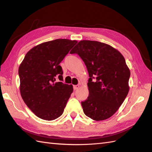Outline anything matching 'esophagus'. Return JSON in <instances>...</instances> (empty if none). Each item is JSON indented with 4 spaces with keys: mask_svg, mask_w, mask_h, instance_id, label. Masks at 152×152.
<instances>
[{
    "mask_svg": "<svg viewBox=\"0 0 152 152\" xmlns=\"http://www.w3.org/2000/svg\"><path fill=\"white\" fill-rule=\"evenodd\" d=\"M79 88H80V85H76V86H74V87H73V88H74V90L78 89Z\"/></svg>",
    "mask_w": 152,
    "mask_h": 152,
    "instance_id": "1",
    "label": "esophagus"
}]
</instances>
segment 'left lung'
Listing matches in <instances>:
<instances>
[{"instance_id":"left-lung-1","label":"left lung","mask_w":152,"mask_h":152,"mask_svg":"<svg viewBox=\"0 0 152 152\" xmlns=\"http://www.w3.org/2000/svg\"><path fill=\"white\" fill-rule=\"evenodd\" d=\"M70 53L81 57L89 73V96L81 102L84 114L95 121L110 118L129 90L131 73L125 58L110 45L92 40L80 41Z\"/></svg>"}]
</instances>
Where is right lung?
Wrapping results in <instances>:
<instances>
[{
	"label": "right lung",
	"instance_id": "add662e5",
	"mask_svg": "<svg viewBox=\"0 0 152 152\" xmlns=\"http://www.w3.org/2000/svg\"><path fill=\"white\" fill-rule=\"evenodd\" d=\"M77 42L56 39L38 45L25 55L18 70L20 93L37 117L51 121L63 114L73 87L62 82L59 64ZM57 78L60 82H56Z\"/></svg>",
	"mask_w": 152,
	"mask_h": 152
}]
</instances>
